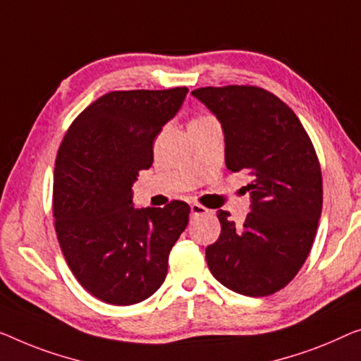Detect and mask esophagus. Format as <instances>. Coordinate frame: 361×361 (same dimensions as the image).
Masks as SVG:
<instances>
[{
  "label": "esophagus",
  "mask_w": 361,
  "mask_h": 361,
  "mask_svg": "<svg viewBox=\"0 0 361 361\" xmlns=\"http://www.w3.org/2000/svg\"><path fill=\"white\" fill-rule=\"evenodd\" d=\"M209 211L204 206H201V204H191V214L192 215H202V214H207Z\"/></svg>",
  "instance_id": "1"
}]
</instances>
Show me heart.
Masks as SVG:
<instances>
[{
    "instance_id": "b5f03b06",
    "label": "heart",
    "mask_w": 361,
    "mask_h": 361,
    "mask_svg": "<svg viewBox=\"0 0 361 361\" xmlns=\"http://www.w3.org/2000/svg\"><path fill=\"white\" fill-rule=\"evenodd\" d=\"M207 120H212L211 116H197L195 120L190 121V125H195V123H202V121H207Z\"/></svg>"
}]
</instances>
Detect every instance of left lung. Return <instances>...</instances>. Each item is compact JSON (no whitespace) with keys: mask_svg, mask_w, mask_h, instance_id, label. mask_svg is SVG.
<instances>
[{"mask_svg":"<svg viewBox=\"0 0 361 361\" xmlns=\"http://www.w3.org/2000/svg\"><path fill=\"white\" fill-rule=\"evenodd\" d=\"M191 94L222 125L227 169L252 176L243 227L217 212L222 232L206 248L209 271L236 293L267 297L297 276L313 246L322 209L318 155L293 110L266 89L225 85Z\"/></svg>","mask_w":361,"mask_h":361,"instance_id":"8db88e82","label":"left lung"}]
</instances>
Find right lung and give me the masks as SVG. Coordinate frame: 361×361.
I'll return each instance as SVG.
<instances>
[{
    "instance_id": "right-lung-1",
    "label": "right lung",
    "mask_w": 361,
    "mask_h": 361,
    "mask_svg": "<svg viewBox=\"0 0 361 361\" xmlns=\"http://www.w3.org/2000/svg\"><path fill=\"white\" fill-rule=\"evenodd\" d=\"M186 87L115 90L73 121L58 149L53 215L64 259L90 295L128 306L160 288L190 206H133V183L154 162V139Z\"/></svg>"
}]
</instances>
